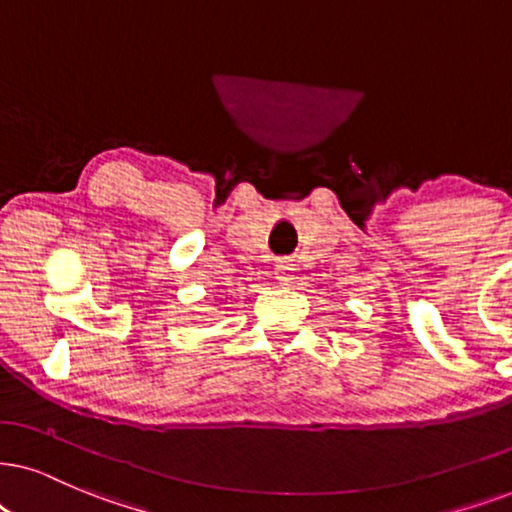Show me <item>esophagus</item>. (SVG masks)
Instances as JSON below:
<instances>
[{
	"instance_id": "1",
	"label": "esophagus",
	"mask_w": 512,
	"mask_h": 512,
	"mask_svg": "<svg viewBox=\"0 0 512 512\" xmlns=\"http://www.w3.org/2000/svg\"><path fill=\"white\" fill-rule=\"evenodd\" d=\"M274 276H276V281H281L283 286H288V283L295 278V267H293V264H290V262H286V260L276 262Z\"/></svg>"
}]
</instances>
